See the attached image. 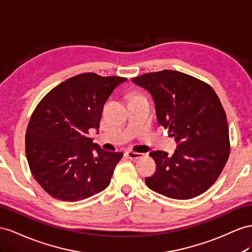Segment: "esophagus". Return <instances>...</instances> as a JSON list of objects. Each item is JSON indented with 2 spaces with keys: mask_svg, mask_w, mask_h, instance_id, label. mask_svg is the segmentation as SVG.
<instances>
[{
  "mask_svg": "<svg viewBox=\"0 0 252 252\" xmlns=\"http://www.w3.org/2000/svg\"><path fill=\"white\" fill-rule=\"evenodd\" d=\"M126 156L127 158H130V159H137V158L143 157V154L137 153V152H133V151H127L126 153Z\"/></svg>",
  "mask_w": 252,
  "mask_h": 252,
  "instance_id": "34e87169",
  "label": "esophagus"
}]
</instances>
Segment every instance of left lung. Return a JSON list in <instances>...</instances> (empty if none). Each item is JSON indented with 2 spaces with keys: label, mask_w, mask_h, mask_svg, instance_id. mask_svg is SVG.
<instances>
[{
  "label": "left lung",
  "mask_w": 252,
  "mask_h": 252,
  "mask_svg": "<svg viewBox=\"0 0 252 252\" xmlns=\"http://www.w3.org/2000/svg\"><path fill=\"white\" fill-rule=\"evenodd\" d=\"M152 95L159 126L175 137L177 150L168 157L152 151L157 170L145 182L150 189L172 199L195 198L216 182L230 154L224 109L209 84L173 70L132 79Z\"/></svg>",
  "instance_id": "1"
}]
</instances>
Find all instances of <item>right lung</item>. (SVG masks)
<instances>
[{
    "label": "right lung",
    "mask_w": 252,
    "mask_h": 252,
    "mask_svg": "<svg viewBox=\"0 0 252 252\" xmlns=\"http://www.w3.org/2000/svg\"><path fill=\"white\" fill-rule=\"evenodd\" d=\"M126 77L87 72L43 96L30 119L25 153L32 175L50 196L75 202L105 189L124 153L108 152L89 133L100 127L108 96Z\"/></svg>",
    "instance_id": "right-lung-1"
}]
</instances>
